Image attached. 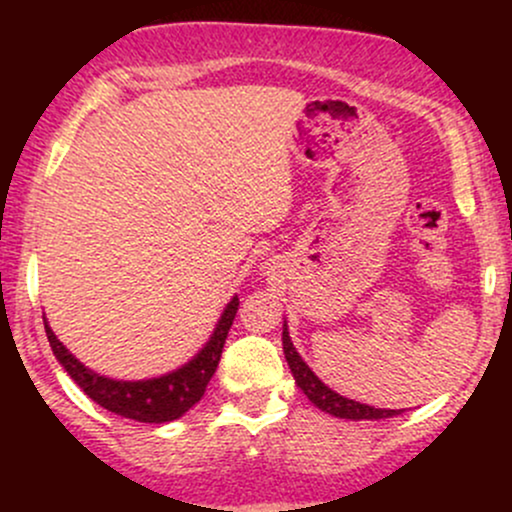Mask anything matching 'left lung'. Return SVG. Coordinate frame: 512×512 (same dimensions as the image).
<instances>
[{
    "label": "left lung",
    "mask_w": 512,
    "mask_h": 512,
    "mask_svg": "<svg viewBox=\"0 0 512 512\" xmlns=\"http://www.w3.org/2000/svg\"><path fill=\"white\" fill-rule=\"evenodd\" d=\"M281 342H284V354H286V361H289L293 378H296V385L301 387L305 397H308L317 409L327 411V414L332 416H339V419H354V421H361V419L378 421V419H390V416L402 414V409H375V407H368V404L354 402V399L337 395V392L330 390V387L317 378L313 370L305 366L303 358L298 356L296 349H293V342L289 332H286V327H284V334H281Z\"/></svg>",
    "instance_id": "left-lung-1"
}]
</instances>
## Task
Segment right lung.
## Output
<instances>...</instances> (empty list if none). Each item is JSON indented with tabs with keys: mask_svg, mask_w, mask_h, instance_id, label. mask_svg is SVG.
<instances>
[{
	"mask_svg": "<svg viewBox=\"0 0 512 512\" xmlns=\"http://www.w3.org/2000/svg\"><path fill=\"white\" fill-rule=\"evenodd\" d=\"M238 313V298L223 310L219 325L214 334L199 354L192 358L187 366H182L173 373L163 375L154 380H137V383H125V380H110L105 375L93 373L86 366H81L76 358L64 349L55 332L45 322V332H48V342L52 346V354L62 363L64 370L72 375V380L96 404L103 409L113 411V414L125 416V419L142 421V424H166V421L180 419L185 411H190L207 392L211 375L216 373V366L221 361L223 344H226L228 330H231L233 320ZM45 320V317H43Z\"/></svg>",
	"mask_w": 512,
	"mask_h": 512,
	"instance_id": "1",
	"label": "right lung"
}]
</instances>
